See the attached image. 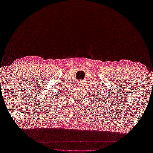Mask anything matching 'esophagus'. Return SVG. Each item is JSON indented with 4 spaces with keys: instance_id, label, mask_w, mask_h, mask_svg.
I'll use <instances>...</instances> for the list:
<instances>
[{
    "instance_id": "esophagus-1",
    "label": "esophagus",
    "mask_w": 153,
    "mask_h": 153,
    "mask_svg": "<svg viewBox=\"0 0 153 153\" xmlns=\"http://www.w3.org/2000/svg\"><path fill=\"white\" fill-rule=\"evenodd\" d=\"M82 83V81H78V85H81Z\"/></svg>"
}]
</instances>
